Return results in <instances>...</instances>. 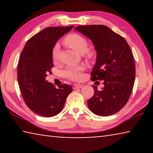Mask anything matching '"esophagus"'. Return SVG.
<instances>
[{"mask_svg": "<svg viewBox=\"0 0 153 153\" xmlns=\"http://www.w3.org/2000/svg\"><path fill=\"white\" fill-rule=\"evenodd\" d=\"M83 85H80V84H75L74 86V89H78V88H82Z\"/></svg>", "mask_w": 153, "mask_h": 153, "instance_id": "esophagus-1", "label": "esophagus"}]
</instances>
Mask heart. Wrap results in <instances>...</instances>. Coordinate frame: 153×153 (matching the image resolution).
Listing matches in <instances>:
<instances>
[{
  "mask_svg": "<svg viewBox=\"0 0 153 153\" xmlns=\"http://www.w3.org/2000/svg\"><path fill=\"white\" fill-rule=\"evenodd\" d=\"M63 42L78 53L84 54L87 59H92L94 57V52L88 50V43L86 38L78 33H72L67 35L63 40ZM51 56L53 63H57L59 61V46L57 45L53 48ZM84 69V65L68 66L64 71V76L69 79L79 81L82 79V71Z\"/></svg>",
  "mask_w": 153,
  "mask_h": 153,
  "instance_id": "obj_1",
  "label": "heart"
}]
</instances>
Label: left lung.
<instances>
[{
    "label": "left lung",
    "instance_id": "8db88e82",
    "mask_svg": "<svg viewBox=\"0 0 153 153\" xmlns=\"http://www.w3.org/2000/svg\"><path fill=\"white\" fill-rule=\"evenodd\" d=\"M75 30L92 40L97 52L91 80H103L98 91L93 86L94 96L88 100L92 113L109 116L120 111L128 102L136 76L134 56L122 36L102 25H79Z\"/></svg>",
    "mask_w": 153,
    "mask_h": 153
}]
</instances>
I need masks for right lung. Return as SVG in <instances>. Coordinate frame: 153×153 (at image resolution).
Segmentation results:
<instances>
[{"mask_svg":"<svg viewBox=\"0 0 153 153\" xmlns=\"http://www.w3.org/2000/svg\"><path fill=\"white\" fill-rule=\"evenodd\" d=\"M69 27H49L30 38L21 53L17 80L25 104L33 113L50 117L61 112L72 87L61 84L56 88L46 80L53 67L52 51L59 38L69 32Z\"/></svg>","mask_w":153,"mask_h":153,"instance_id":"1","label":"right lung"}]
</instances>
